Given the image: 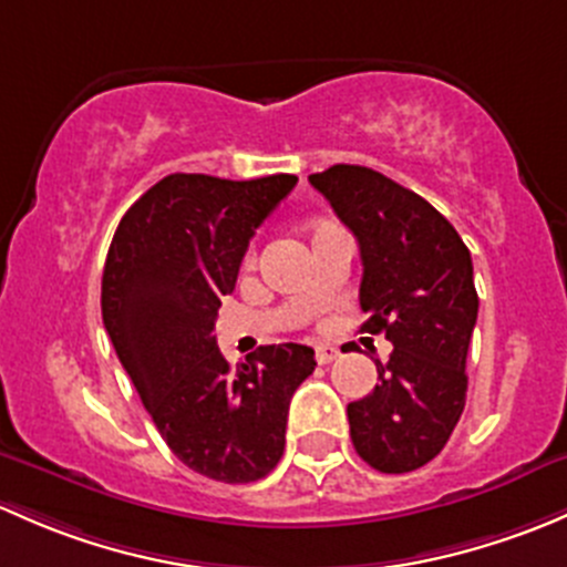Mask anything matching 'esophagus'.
Masks as SVG:
<instances>
[{
  "label": "esophagus",
  "instance_id": "obj_1",
  "mask_svg": "<svg viewBox=\"0 0 567 567\" xmlns=\"http://www.w3.org/2000/svg\"><path fill=\"white\" fill-rule=\"evenodd\" d=\"M338 354H341V352H338V347H330V343H319V347H317V363L319 365L332 363Z\"/></svg>",
  "mask_w": 567,
  "mask_h": 567
}]
</instances>
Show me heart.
Here are the masks:
<instances>
[{"instance_id":"obj_1","label":"heart","mask_w":567,"mask_h":567,"mask_svg":"<svg viewBox=\"0 0 567 567\" xmlns=\"http://www.w3.org/2000/svg\"><path fill=\"white\" fill-rule=\"evenodd\" d=\"M327 226H332V224H313V226H311V231H313V235H317V231L327 229Z\"/></svg>"}]
</instances>
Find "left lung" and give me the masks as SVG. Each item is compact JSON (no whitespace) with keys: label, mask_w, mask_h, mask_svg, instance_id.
<instances>
[{"label":"left lung","mask_w":567,"mask_h":567,"mask_svg":"<svg viewBox=\"0 0 567 567\" xmlns=\"http://www.w3.org/2000/svg\"><path fill=\"white\" fill-rule=\"evenodd\" d=\"M308 183L360 245V332H382L379 384L347 406L349 436L388 475L420 470L445 447L466 401V349L477 322L472 256L423 196L365 166L338 163Z\"/></svg>","instance_id":"8db88e82"}]
</instances>
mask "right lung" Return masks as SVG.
<instances>
[{"instance_id":"add662e5","label":"right lung","mask_w":567,"mask_h":567,"mask_svg":"<svg viewBox=\"0 0 567 567\" xmlns=\"http://www.w3.org/2000/svg\"><path fill=\"white\" fill-rule=\"evenodd\" d=\"M295 185V174H168L122 215L103 267V324L122 369L174 456L220 483L276 470L289 401L317 365L302 343L229 365L213 336L248 240Z\"/></svg>"}]
</instances>
